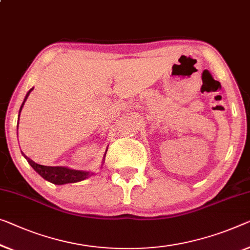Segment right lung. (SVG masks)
I'll return each mask as SVG.
<instances>
[{
    "label": "right lung",
    "mask_w": 250,
    "mask_h": 250,
    "mask_svg": "<svg viewBox=\"0 0 250 250\" xmlns=\"http://www.w3.org/2000/svg\"><path fill=\"white\" fill-rule=\"evenodd\" d=\"M33 89V88H31ZM31 89L25 95L24 101L22 103V105L20 107V112L22 110V106L25 102V100L28 99V96L31 92ZM20 117V114H19ZM19 125V122H18ZM25 159H27L28 163L31 165L33 169L38 173L40 176L43 177L46 181H49L50 183L57 184V185H62V184H67V183H76V182H81L91 176L92 174H89L88 172H82V170H74V169H69L66 168V167H51V166H44V165H40V164H37L33 161H31L29 157L24 155Z\"/></svg>",
    "instance_id": "1"
}]
</instances>
